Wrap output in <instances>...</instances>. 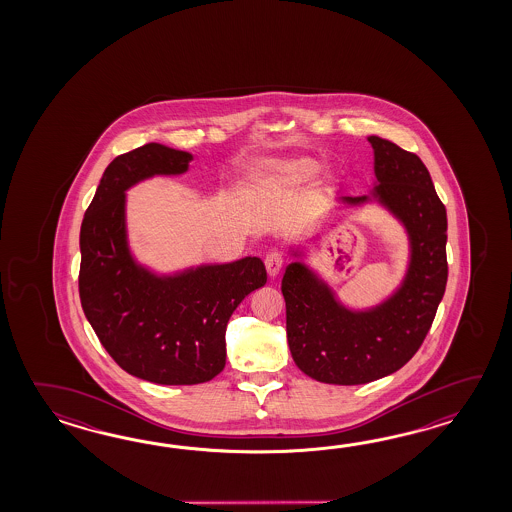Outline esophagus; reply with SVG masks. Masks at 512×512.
Instances as JSON below:
<instances>
[{"mask_svg": "<svg viewBox=\"0 0 512 512\" xmlns=\"http://www.w3.org/2000/svg\"><path fill=\"white\" fill-rule=\"evenodd\" d=\"M283 258L280 252H269L267 256H265V269L269 272V276L274 278V276H278L280 271H282Z\"/></svg>", "mask_w": 512, "mask_h": 512, "instance_id": "34e87169", "label": "esophagus"}]
</instances>
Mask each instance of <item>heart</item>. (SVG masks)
Segmentation results:
<instances>
[{
	"label": "heart",
	"mask_w": 512,
	"mask_h": 512,
	"mask_svg": "<svg viewBox=\"0 0 512 512\" xmlns=\"http://www.w3.org/2000/svg\"><path fill=\"white\" fill-rule=\"evenodd\" d=\"M322 170L315 157L298 155L289 159H265L245 170V196L249 199L263 196L280 188L305 185Z\"/></svg>",
	"instance_id": "heart-1"
}]
</instances>
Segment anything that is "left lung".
I'll return each instance as SVG.
<instances>
[{
    "label": "left lung",
    "mask_w": 512,
    "mask_h": 512,
    "mask_svg": "<svg viewBox=\"0 0 512 512\" xmlns=\"http://www.w3.org/2000/svg\"><path fill=\"white\" fill-rule=\"evenodd\" d=\"M375 157L370 196L340 197L344 207L379 203L408 234L410 261L403 282L381 304L349 309L337 293L291 249L282 293L287 342L305 375L326 384H366L401 370L421 348L445 294L446 208L415 153L368 137Z\"/></svg>",
    "instance_id": "8db88e82"
}]
</instances>
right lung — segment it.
<instances>
[{"label": "right lung", "instance_id": "obj_1", "mask_svg": "<svg viewBox=\"0 0 512 512\" xmlns=\"http://www.w3.org/2000/svg\"><path fill=\"white\" fill-rule=\"evenodd\" d=\"M192 153L148 142L109 163L80 227L78 291L111 359L166 386L212 381L225 368V331L241 300L267 282L260 258L157 274L135 260L126 192L155 175H181Z\"/></svg>", "mask_w": 512, "mask_h": 512}]
</instances>
